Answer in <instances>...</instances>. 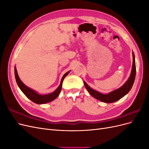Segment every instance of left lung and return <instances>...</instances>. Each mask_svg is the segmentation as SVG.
Returning <instances> with one entry per match:
<instances>
[{
	"label": "left lung",
	"instance_id": "1",
	"mask_svg": "<svg viewBox=\"0 0 149 149\" xmlns=\"http://www.w3.org/2000/svg\"><path fill=\"white\" fill-rule=\"evenodd\" d=\"M132 57L133 62L131 73H130L129 79H127V81L124 83V84H123V86H122L119 89H117L113 91L110 92L109 93L103 94L100 92L96 91V90L92 89L91 88H90L86 84V83L84 81V84L89 93L94 98H96L97 100H100L102 102L106 103H111L116 102L119 100L122 97H123L125 95H126V94L130 91V90L131 89L133 84L134 83L135 78H136V66L134 52H132Z\"/></svg>",
	"mask_w": 149,
	"mask_h": 149
}]
</instances>
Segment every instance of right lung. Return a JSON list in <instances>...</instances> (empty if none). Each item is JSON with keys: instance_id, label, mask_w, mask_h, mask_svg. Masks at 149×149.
Returning <instances> with one entry per match:
<instances>
[{"instance_id": "right-lung-1", "label": "right lung", "mask_w": 149, "mask_h": 149, "mask_svg": "<svg viewBox=\"0 0 149 149\" xmlns=\"http://www.w3.org/2000/svg\"><path fill=\"white\" fill-rule=\"evenodd\" d=\"M69 73H70V71H68L67 73H66L63 75V76L61 78L60 86L58 87V88L55 90V91L53 92L52 93L45 94V95H42V94H39L38 93H37L32 89L27 87L26 86H25L23 83H22V81L19 78V75H18L16 67L15 66V79H16L17 83L18 86H19V87L20 88V90L24 93V94L29 99V100H30L31 101H33V102H35L36 104H45V103H47L49 102H51V101H53L54 100H55V99L58 96V95H59L60 92H61L62 83H63V79H65L66 76Z\"/></svg>"}]
</instances>
